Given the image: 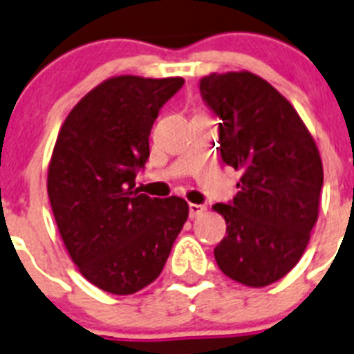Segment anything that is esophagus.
Listing matches in <instances>:
<instances>
[{
  "instance_id": "34e87169",
  "label": "esophagus",
  "mask_w": 354,
  "mask_h": 354,
  "mask_svg": "<svg viewBox=\"0 0 354 354\" xmlns=\"http://www.w3.org/2000/svg\"><path fill=\"white\" fill-rule=\"evenodd\" d=\"M205 212V207L203 205H196V203H189V215L190 219H196V217H199V215Z\"/></svg>"
}]
</instances>
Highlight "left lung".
I'll return each instance as SVG.
<instances>
[{
    "instance_id": "8db88e82",
    "label": "left lung",
    "mask_w": 354,
    "mask_h": 354,
    "mask_svg": "<svg viewBox=\"0 0 354 354\" xmlns=\"http://www.w3.org/2000/svg\"><path fill=\"white\" fill-rule=\"evenodd\" d=\"M199 91L221 119L224 164L242 171L233 201L212 207L228 233L215 245V262L239 283L266 287L308 245L324 180L321 155L294 106L250 71L212 73Z\"/></svg>"
}]
</instances>
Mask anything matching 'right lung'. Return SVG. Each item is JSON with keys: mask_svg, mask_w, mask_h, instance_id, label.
I'll list each match as a JSON object with an SVG mask.
<instances>
[{"mask_svg": "<svg viewBox=\"0 0 354 354\" xmlns=\"http://www.w3.org/2000/svg\"><path fill=\"white\" fill-rule=\"evenodd\" d=\"M183 78L113 76L64 121L48 171V196L71 260L97 288L128 296L164 269L189 205L139 194L149 133Z\"/></svg>", "mask_w": 354, "mask_h": 354, "instance_id": "add662e5", "label": "right lung"}]
</instances>
